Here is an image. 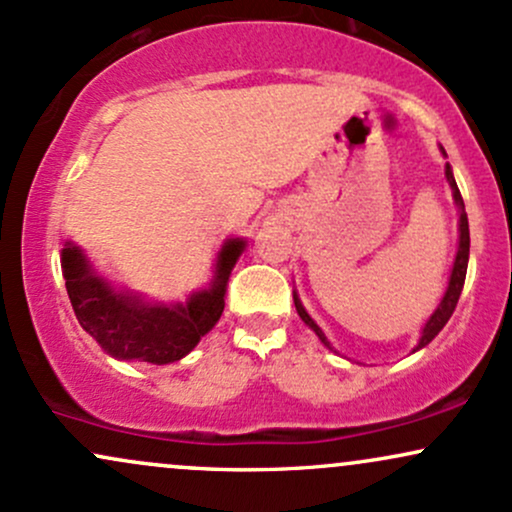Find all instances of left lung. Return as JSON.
<instances>
[{
	"mask_svg": "<svg viewBox=\"0 0 512 512\" xmlns=\"http://www.w3.org/2000/svg\"><path fill=\"white\" fill-rule=\"evenodd\" d=\"M441 153L446 155V150H443V146H441ZM446 179H448L450 189H453V201H455V206H458V254H455L453 270H450L448 287H446V292H443V297H441V304L436 306V311H434V314H431V316H429V321L424 323V328H422V338H419L417 347H414L412 352L422 350V347L429 345V342L434 340L438 333H441L443 326H446V323H448V318L453 316L455 306H458V299H460L462 285H465V275H467V261H470V222H467V213H465V201H462V196H460V189H458V184H455V177H453V167H450L448 162H446ZM292 297H294V306H297V314H299V318H302V321L306 323V326H309L311 330H314V333L318 335V340H321L323 345L328 347V350H333L335 354H340L338 350H335L333 345H330L328 338H326V333H323V330L318 328V323L314 321V318L309 316V311L304 309V304H302V299H299L297 290L292 292Z\"/></svg>",
	"mask_w": 512,
	"mask_h": 512,
	"instance_id": "left-lung-1",
	"label": "left lung"
}]
</instances>
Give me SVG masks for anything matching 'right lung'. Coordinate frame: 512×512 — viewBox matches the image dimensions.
<instances>
[{
    "label": "right lung",
    "instance_id": "add662e5",
    "mask_svg": "<svg viewBox=\"0 0 512 512\" xmlns=\"http://www.w3.org/2000/svg\"><path fill=\"white\" fill-rule=\"evenodd\" d=\"M244 249L246 239H225L215 256L213 278L186 302H153L146 294L112 285L74 242H64L59 256L78 323L102 352L119 362L172 364L220 321L227 282Z\"/></svg>",
    "mask_w": 512,
    "mask_h": 512
}]
</instances>
